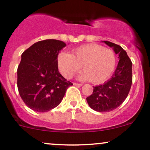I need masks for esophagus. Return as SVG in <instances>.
Returning <instances> with one entry per match:
<instances>
[{
	"label": "esophagus",
	"instance_id": "34e87169",
	"mask_svg": "<svg viewBox=\"0 0 150 150\" xmlns=\"http://www.w3.org/2000/svg\"><path fill=\"white\" fill-rule=\"evenodd\" d=\"M73 85L75 86H77V87H82V84H78V83H75V82H74Z\"/></svg>",
	"mask_w": 150,
	"mask_h": 150
}]
</instances>
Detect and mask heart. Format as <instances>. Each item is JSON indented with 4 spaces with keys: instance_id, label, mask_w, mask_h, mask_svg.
Here are the masks:
<instances>
[{
    "instance_id": "1",
    "label": "heart",
    "mask_w": 150,
    "mask_h": 150,
    "mask_svg": "<svg viewBox=\"0 0 150 150\" xmlns=\"http://www.w3.org/2000/svg\"><path fill=\"white\" fill-rule=\"evenodd\" d=\"M116 59L112 50L97 44H89L73 49L72 54L62 52L58 55V66L65 78L73 77L82 68L79 76L82 80H91L95 84L102 83L111 75Z\"/></svg>"
}]
</instances>
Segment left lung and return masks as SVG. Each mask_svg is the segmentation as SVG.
Instances as JSON below:
<instances>
[{
	"mask_svg": "<svg viewBox=\"0 0 150 150\" xmlns=\"http://www.w3.org/2000/svg\"><path fill=\"white\" fill-rule=\"evenodd\" d=\"M103 42L118 54L119 61L112 77L103 85L94 87L87 101L94 111L108 112L118 107L128 97L132 85V63L121 46L107 41Z\"/></svg>",
	"mask_w": 150,
	"mask_h": 150,
	"instance_id": "1",
	"label": "left lung"
}]
</instances>
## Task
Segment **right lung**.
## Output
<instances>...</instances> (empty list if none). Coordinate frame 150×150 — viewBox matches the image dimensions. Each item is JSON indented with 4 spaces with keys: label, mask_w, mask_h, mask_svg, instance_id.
<instances>
[{
    "label": "right lung",
    "mask_w": 150,
    "mask_h": 150,
    "mask_svg": "<svg viewBox=\"0 0 150 150\" xmlns=\"http://www.w3.org/2000/svg\"><path fill=\"white\" fill-rule=\"evenodd\" d=\"M66 44L46 39L22 53L18 68V88L25 104L37 112H46L59 105L73 85L58 72V55Z\"/></svg>",
    "instance_id": "add662e5"
}]
</instances>
